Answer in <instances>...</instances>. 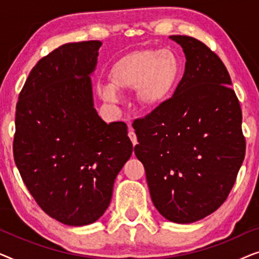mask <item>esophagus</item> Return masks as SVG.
I'll list each match as a JSON object with an SVG mask.
<instances>
[{"instance_id": "esophagus-1", "label": "esophagus", "mask_w": 259, "mask_h": 259, "mask_svg": "<svg viewBox=\"0 0 259 259\" xmlns=\"http://www.w3.org/2000/svg\"><path fill=\"white\" fill-rule=\"evenodd\" d=\"M128 137H130L131 141H132L133 146H136V145L138 144V139H137V136H136V133H134V131H133L132 128L130 130V132H128Z\"/></svg>"}]
</instances>
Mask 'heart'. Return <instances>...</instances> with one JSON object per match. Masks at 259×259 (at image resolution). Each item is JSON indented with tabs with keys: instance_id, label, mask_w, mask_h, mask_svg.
Wrapping results in <instances>:
<instances>
[{
	"instance_id": "heart-1",
	"label": "heart",
	"mask_w": 259,
	"mask_h": 259,
	"mask_svg": "<svg viewBox=\"0 0 259 259\" xmlns=\"http://www.w3.org/2000/svg\"><path fill=\"white\" fill-rule=\"evenodd\" d=\"M182 65L171 49H139L122 55L109 69V82L99 87L105 101L116 104V91L136 88L139 104L147 111L164 106L172 98L180 79Z\"/></svg>"
}]
</instances>
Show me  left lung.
<instances>
[{"label": "left lung", "instance_id": "8db88e82", "mask_svg": "<svg viewBox=\"0 0 259 259\" xmlns=\"http://www.w3.org/2000/svg\"><path fill=\"white\" fill-rule=\"evenodd\" d=\"M185 72L160 108L133 122L137 158L162 217L178 224L200 221L228 198L245 155L242 109L222 60L185 35Z\"/></svg>", "mask_w": 259, "mask_h": 259}]
</instances>
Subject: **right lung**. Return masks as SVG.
Here are the masks:
<instances>
[{"label":"right lung","instance_id":"1","mask_svg":"<svg viewBox=\"0 0 259 259\" xmlns=\"http://www.w3.org/2000/svg\"><path fill=\"white\" fill-rule=\"evenodd\" d=\"M100 41L66 44L38 61L19 95L14 160L35 201L70 226L97 222L133 145L122 121L94 108L91 74Z\"/></svg>","mask_w":259,"mask_h":259}]
</instances>
